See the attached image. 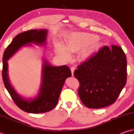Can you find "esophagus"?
<instances>
[{
	"label": "esophagus",
	"instance_id": "34e87169",
	"mask_svg": "<svg viewBox=\"0 0 134 134\" xmlns=\"http://www.w3.org/2000/svg\"><path fill=\"white\" fill-rule=\"evenodd\" d=\"M75 69V67L74 66H72L70 68V70H71V73H72V76H74V70Z\"/></svg>",
	"mask_w": 134,
	"mask_h": 134
}]
</instances>
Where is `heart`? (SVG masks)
Masks as SVG:
<instances>
[{
	"label": "heart",
	"instance_id": "heart-1",
	"mask_svg": "<svg viewBox=\"0 0 134 134\" xmlns=\"http://www.w3.org/2000/svg\"><path fill=\"white\" fill-rule=\"evenodd\" d=\"M98 37L96 35L79 32L76 33L68 40L66 45V49L62 46L59 47V52L65 58H70L69 53H78L83 51L81 58L83 59H87L91 55L98 51L102 46L101 42L97 41ZM88 48H87V47Z\"/></svg>",
	"mask_w": 134,
	"mask_h": 134
}]
</instances>
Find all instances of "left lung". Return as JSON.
Here are the masks:
<instances>
[{
  "mask_svg": "<svg viewBox=\"0 0 134 134\" xmlns=\"http://www.w3.org/2000/svg\"><path fill=\"white\" fill-rule=\"evenodd\" d=\"M77 68L74 76L79 82L78 94L88 108L113 104L127 82V58L117 45L103 47Z\"/></svg>",
  "mask_w": 134,
  "mask_h": 134,
  "instance_id": "left-lung-1",
  "label": "left lung"
}]
</instances>
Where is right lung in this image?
I'll use <instances>...</instances> for the list:
<instances>
[{"instance_id": "add662e5", "label": "right lung", "mask_w": 134, "mask_h": 134, "mask_svg": "<svg viewBox=\"0 0 134 134\" xmlns=\"http://www.w3.org/2000/svg\"><path fill=\"white\" fill-rule=\"evenodd\" d=\"M47 30H31L20 33L4 51L3 57L2 78L4 86L17 107L30 113H42L52 110L58 102L65 80L71 76V72L66 65L52 66L47 60L44 62L42 71V82L38 94L34 99H25L15 92L9 82L8 65L7 60L20 47L34 43L37 45L45 44Z\"/></svg>"}]
</instances>
